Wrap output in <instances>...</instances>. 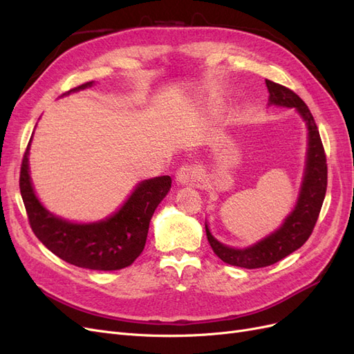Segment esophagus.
<instances>
[{"label": "esophagus", "mask_w": 354, "mask_h": 354, "mask_svg": "<svg viewBox=\"0 0 354 354\" xmlns=\"http://www.w3.org/2000/svg\"><path fill=\"white\" fill-rule=\"evenodd\" d=\"M196 180V171L195 168H192L189 165H183L177 169L176 173V183L186 186V185H192Z\"/></svg>", "instance_id": "obj_1"}]
</instances>
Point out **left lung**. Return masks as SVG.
I'll list each match as a JSON object with an SVG mask.
<instances>
[{"mask_svg": "<svg viewBox=\"0 0 354 354\" xmlns=\"http://www.w3.org/2000/svg\"><path fill=\"white\" fill-rule=\"evenodd\" d=\"M269 90V106L291 108L303 118L307 127V151L301 186L292 211L285 217L279 229L269 233L255 243L245 248H234L221 243L212 236L205 221L207 238L212 251L220 260L230 266L243 267V269H260L285 259L301 248L313 232L320 208L326 194L328 168L322 140H320L317 125L313 115L310 113L307 104L298 95L281 84L266 80Z\"/></svg>", "mask_w": 354, "mask_h": 354, "instance_id": "1", "label": "left lung"}]
</instances>
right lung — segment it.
I'll return each mask as SVG.
<instances>
[{"instance_id": "right-lung-1", "label": "right lung", "mask_w": 354, "mask_h": 354, "mask_svg": "<svg viewBox=\"0 0 354 354\" xmlns=\"http://www.w3.org/2000/svg\"><path fill=\"white\" fill-rule=\"evenodd\" d=\"M93 85L94 81L85 82L63 95ZM32 137L20 168V194L35 236L59 259L82 269L112 272L131 266L145 248L149 224L171 189V177L160 176L140 181L122 205L103 220H65L48 211L35 195L29 173Z\"/></svg>"}]
</instances>
